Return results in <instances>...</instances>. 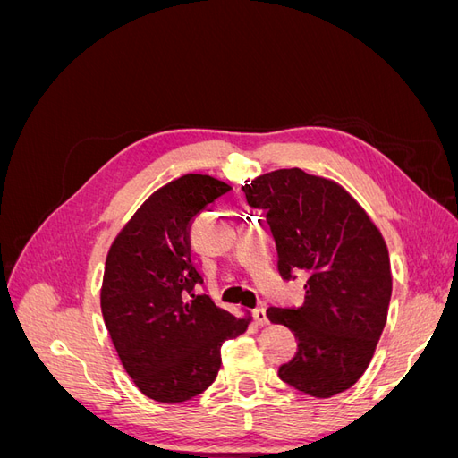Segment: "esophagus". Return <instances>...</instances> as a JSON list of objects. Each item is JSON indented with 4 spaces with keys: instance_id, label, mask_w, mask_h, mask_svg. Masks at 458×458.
I'll list each match as a JSON object with an SVG mask.
<instances>
[{
    "instance_id": "1",
    "label": "esophagus",
    "mask_w": 458,
    "mask_h": 458,
    "mask_svg": "<svg viewBox=\"0 0 458 458\" xmlns=\"http://www.w3.org/2000/svg\"><path fill=\"white\" fill-rule=\"evenodd\" d=\"M254 318H256L258 325H267V323H269L267 311H266V308H263V306H258V308L254 310Z\"/></svg>"
}]
</instances>
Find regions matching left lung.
I'll list each match as a JSON object with an SVG mask.
<instances>
[{
  "instance_id": "left-lung-1",
  "label": "left lung",
  "mask_w": 458,
  "mask_h": 458,
  "mask_svg": "<svg viewBox=\"0 0 458 458\" xmlns=\"http://www.w3.org/2000/svg\"><path fill=\"white\" fill-rule=\"evenodd\" d=\"M242 191L248 206L267 212L283 279L308 275L301 306L267 310L271 323L298 338L281 380L313 397L348 390L367 370L390 308L380 231L350 192L300 168L259 175Z\"/></svg>"
}]
</instances>
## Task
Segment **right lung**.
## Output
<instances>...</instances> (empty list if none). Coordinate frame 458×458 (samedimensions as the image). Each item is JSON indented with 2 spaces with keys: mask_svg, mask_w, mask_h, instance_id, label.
Returning <instances> with one entry per match:
<instances>
[{
  "mask_svg": "<svg viewBox=\"0 0 458 458\" xmlns=\"http://www.w3.org/2000/svg\"><path fill=\"white\" fill-rule=\"evenodd\" d=\"M231 187L187 174L164 185L120 231L105 263L101 310L120 361L140 390L160 403L202 394L221 367V345L248 328L195 286L189 227Z\"/></svg>",
  "mask_w": 458,
  "mask_h": 458,
  "instance_id": "obj_1",
  "label": "right lung"
}]
</instances>
